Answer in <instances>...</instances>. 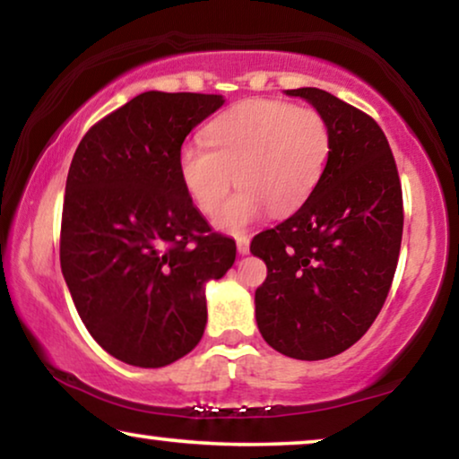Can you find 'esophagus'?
Listing matches in <instances>:
<instances>
[{
	"label": "esophagus",
	"mask_w": 459,
	"mask_h": 459,
	"mask_svg": "<svg viewBox=\"0 0 459 459\" xmlns=\"http://www.w3.org/2000/svg\"><path fill=\"white\" fill-rule=\"evenodd\" d=\"M236 247H238V253H240V255H247L248 250H250V242H248V238H247V236H238V238H236Z\"/></svg>",
	"instance_id": "34e87169"
}]
</instances>
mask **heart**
Returning a JSON list of instances; mask_svg holds the SVG:
<instances>
[{"label": "heart", "mask_w": 459, "mask_h": 459, "mask_svg": "<svg viewBox=\"0 0 459 459\" xmlns=\"http://www.w3.org/2000/svg\"><path fill=\"white\" fill-rule=\"evenodd\" d=\"M204 146L179 150V178L204 217H212L234 180L241 187L219 212L223 231H242L265 209L290 215L303 206L322 179L332 150L325 117L309 106L284 100H247L212 118Z\"/></svg>", "instance_id": "heart-1"}]
</instances>
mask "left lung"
Here are the masks:
<instances>
[{
  "instance_id": "8db88e82",
  "label": "left lung",
  "mask_w": 459,
  "mask_h": 459,
  "mask_svg": "<svg viewBox=\"0 0 459 459\" xmlns=\"http://www.w3.org/2000/svg\"><path fill=\"white\" fill-rule=\"evenodd\" d=\"M286 93L322 112L332 150L309 200L250 242L267 265L255 313L269 347L317 361L353 347L378 317L399 261L403 194L372 117L317 87Z\"/></svg>"
}]
</instances>
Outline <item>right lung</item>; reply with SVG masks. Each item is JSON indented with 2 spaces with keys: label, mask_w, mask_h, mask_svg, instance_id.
<instances>
[{
  "label": "right lung",
  "mask_w": 459,
  "mask_h": 459,
  "mask_svg": "<svg viewBox=\"0 0 459 459\" xmlns=\"http://www.w3.org/2000/svg\"><path fill=\"white\" fill-rule=\"evenodd\" d=\"M221 106L215 93H140L87 131L68 169L62 275L93 341L129 366L190 353L206 325L204 284L236 261L178 167L186 135Z\"/></svg>",
  "instance_id": "1"
}]
</instances>
